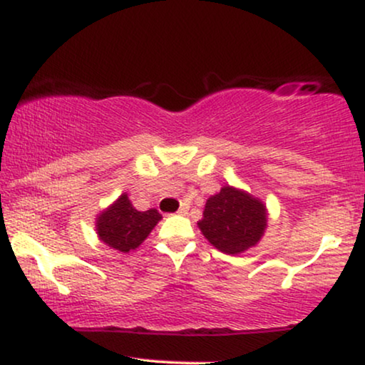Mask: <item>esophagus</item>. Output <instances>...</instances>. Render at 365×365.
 I'll return each instance as SVG.
<instances>
[{
  "label": "esophagus",
  "instance_id": "34e87169",
  "mask_svg": "<svg viewBox=\"0 0 365 365\" xmlns=\"http://www.w3.org/2000/svg\"><path fill=\"white\" fill-rule=\"evenodd\" d=\"M187 212H189V207L186 206V204H184V206L179 207V211H178V214H181V216H186Z\"/></svg>",
  "mask_w": 365,
  "mask_h": 365
}]
</instances>
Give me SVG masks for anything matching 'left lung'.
Listing matches in <instances>:
<instances>
[{
	"mask_svg": "<svg viewBox=\"0 0 365 365\" xmlns=\"http://www.w3.org/2000/svg\"><path fill=\"white\" fill-rule=\"evenodd\" d=\"M204 237L224 254H241L256 246L267 226V209L261 199L224 186L207 199L197 222Z\"/></svg>",
	"mask_w": 365,
	"mask_h": 365,
	"instance_id": "obj_1",
	"label": "left lung"
}]
</instances>
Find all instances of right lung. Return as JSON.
Masks as SVG:
<instances>
[{
	"label": "right lung",
	"instance_id": "add662e5",
	"mask_svg": "<svg viewBox=\"0 0 365 365\" xmlns=\"http://www.w3.org/2000/svg\"><path fill=\"white\" fill-rule=\"evenodd\" d=\"M161 217L158 209L138 211L124 192L116 202L98 214L96 232L106 246L126 254L141 246Z\"/></svg>",
	"mask_w": 365,
	"mask_h": 365
}]
</instances>
